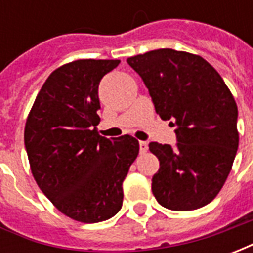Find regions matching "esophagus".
Listing matches in <instances>:
<instances>
[{
    "instance_id": "34e87169",
    "label": "esophagus",
    "mask_w": 253,
    "mask_h": 253,
    "mask_svg": "<svg viewBox=\"0 0 253 253\" xmlns=\"http://www.w3.org/2000/svg\"><path fill=\"white\" fill-rule=\"evenodd\" d=\"M148 143L146 142H143V141H141V142H139V152H141V153H146V152H148Z\"/></svg>"
}]
</instances>
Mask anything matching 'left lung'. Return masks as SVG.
Instances as JSON below:
<instances>
[{
	"label": "left lung",
	"instance_id": "1",
	"mask_svg": "<svg viewBox=\"0 0 253 253\" xmlns=\"http://www.w3.org/2000/svg\"><path fill=\"white\" fill-rule=\"evenodd\" d=\"M141 76L163 121L176 126V148L157 142L152 179L161 206L190 211L218 195L239 148L237 105L214 67L199 55L160 48L127 59Z\"/></svg>",
	"mask_w": 253,
	"mask_h": 253
}]
</instances>
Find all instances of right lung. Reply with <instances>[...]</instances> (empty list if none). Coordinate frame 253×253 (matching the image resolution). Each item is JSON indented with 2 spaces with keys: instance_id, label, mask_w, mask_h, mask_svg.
<instances>
[{
  "instance_id": "add662e5",
  "label": "right lung",
  "mask_w": 253,
  "mask_h": 253,
  "mask_svg": "<svg viewBox=\"0 0 253 253\" xmlns=\"http://www.w3.org/2000/svg\"><path fill=\"white\" fill-rule=\"evenodd\" d=\"M118 59H78L48 76L27 118L24 143L31 172L59 211L84 223L114 217L123 180L137 159L131 135L101 137L99 84Z\"/></svg>"
}]
</instances>
